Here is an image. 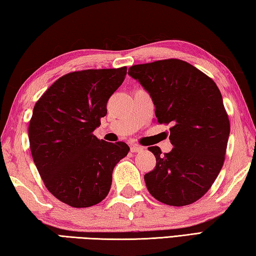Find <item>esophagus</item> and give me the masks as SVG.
I'll list each match as a JSON object with an SVG mask.
<instances>
[{"label": "esophagus", "mask_w": 256, "mask_h": 256, "mask_svg": "<svg viewBox=\"0 0 256 256\" xmlns=\"http://www.w3.org/2000/svg\"><path fill=\"white\" fill-rule=\"evenodd\" d=\"M143 148H142V146H140V145H137V144H134V145H132L130 146V150L132 153H140V152H143Z\"/></svg>", "instance_id": "obj_1"}]
</instances>
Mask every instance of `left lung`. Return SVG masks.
<instances>
[{
  "label": "left lung",
  "instance_id": "8db88e82",
  "mask_svg": "<svg viewBox=\"0 0 256 256\" xmlns=\"http://www.w3.org/2000/svg\"><path fill=\"white\" fill-rule=\"evenodd\" d=\"M128 74L150 94L158 122L172 124L171 152L161 156L160 148H148L156 166L144 176L146 187L168 205L196 202L210 190L224 161L230 124L219 88L178 58L132 66Z\"/></svg>",
  "mask_w": 256,
  "mask_h": 256
}]
</instances>
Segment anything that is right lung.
<instances>
[{
    "mask_svg": "<svg viewBox=\"0 0 256 256\" xmlns=\"http://www.w3.org/2000/svg\"><path fill=\"white\" fill-rule=\"evenodd\" d=\"M126 74V66L66 74L34 106L28 128L34 162L50 192L70 206L102 202L113 169L129 152L124 142L108 143L93 135Z\"/></svg>",
    "mask_w": 256,
    "mask_h": 256,
    "instance_id": "right-lung-1",
    "label": "right lung"
}]
</instances>
